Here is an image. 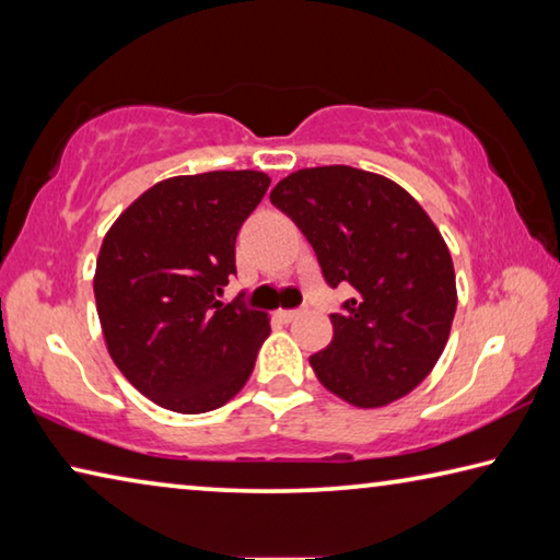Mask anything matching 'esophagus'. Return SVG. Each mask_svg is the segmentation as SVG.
Returning a JSON list of instances; mask_svg holds the SVG:
<instances>
[{"label": "esophagus", "mask_w": 560, "mask_h": 560, "mask_svg": "<svg viewBox=\"0 0 560 560\" xmlns=\"http://www.w3.org/2000/svg\"><path fill=\"white\" fill-rule=\"evenodd\" d=\"M301 314H303V311H287V308H279V311H277V318L281 320V324H291V320H296Z\"/></svg>", "instance_id": "1"}]
</instances>
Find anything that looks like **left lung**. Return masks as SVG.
<instances>
[{
  "label": "left lung",
  "instance_id": "8db88e82",
  "mask_svg": "<svg viewBox=\"0 0 560 560\" xmlns=\"http://www.w3.org/2000/svg\"><path fill=\"white\" fill-rule=\"evenodd\" d=\"M269 200L314 246L330 287L355 289L330 316V343L308 358L320 385L360 410L410 395L457 311L452 254L430 214L393 179L350 165L296 170Z\"/></svg>",
  "mask_w": 560,
  "mask_h": 560
}]
</instances>
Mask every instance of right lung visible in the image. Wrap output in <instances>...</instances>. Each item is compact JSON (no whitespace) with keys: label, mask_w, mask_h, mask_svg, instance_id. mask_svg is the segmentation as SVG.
Segmentation results:
<instances>
[{"label":"right lung","mask_w":560,"mask_h":560,"mask_svg":"<svg viewBox=\"0 0 560 560\" xmlns=\"http://www.w3.org/2000/svg\"><path fill=\"white\" fill-rule=\"evenodd\" d=\"M271 177L214 170L160 179L103 236L93 293L106 348L136 390L179 415L230 402L271 326L264 311L217 301L236 232Z\"/></svg>","instance_id":"right-lung-1"}]
</instances>
